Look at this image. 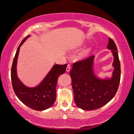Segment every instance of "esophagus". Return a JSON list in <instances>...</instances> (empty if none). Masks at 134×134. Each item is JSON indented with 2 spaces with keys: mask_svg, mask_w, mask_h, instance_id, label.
I'll list each match as a JSON object with an SVG mask.
<instances>
[{
  "mask_svg": "<svg viewBox=\"0 0 134 134\" xmlns=\"http://www.w3.org/2000/svg\"><path fill=\"white\" fill-rule=\"evenodd\" d=\"M70 69H71V64L68 63V66H67V68H66V71H67V72H69V71H70Z\"/></svg>",
  "mask_w": 134,
  "mask_h": 134,
  "instance_id": "esophagus-1",
  "label": "esophagus"
}]
</instances>
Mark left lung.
<instances>
[{
    "mask_svg": "<svg viewBox=\"0 0 134 134\" xmlns=\"http://www.w3.org/2000/svg\"><path fill=\"white\" fill-rule=\"evenodd\" d=\"M107 48L113 53V71L111 78L99 79L93 71L94 56L73 64L70 71L74 102L85 110L99 109L112 99L118 89L121 67L118 50L115 42L109 38Z\"/></svg>",
    "mask_w": 134,
    "mask_h": 134,
    "instance_id": "8db88e82",
    "label": "left lung"
}]
</instances>
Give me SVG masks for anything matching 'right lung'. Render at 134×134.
I'll use <instances>...</instances> for the list:
<instances>
[{"label":"right lung","instance_id":"add662e5","mask_svg":"<svg viewBox=\"0 0 134 134\" xmlns=\"http://www.w3.org/2000/svg\"><path fill=\"white\" fill-rule=\"evenodd\" d=\"M30 35L27 36L16 51L11 70L13 90L18 99L25 105L35 110H44L52 107L56 99V86L60 75L65 72L67 64L55 65L39 85L35 87L25 86L18 78L16 71L20 47Z\"/></svg>","mask_w":134,"mask_h":134}]
</instances>
